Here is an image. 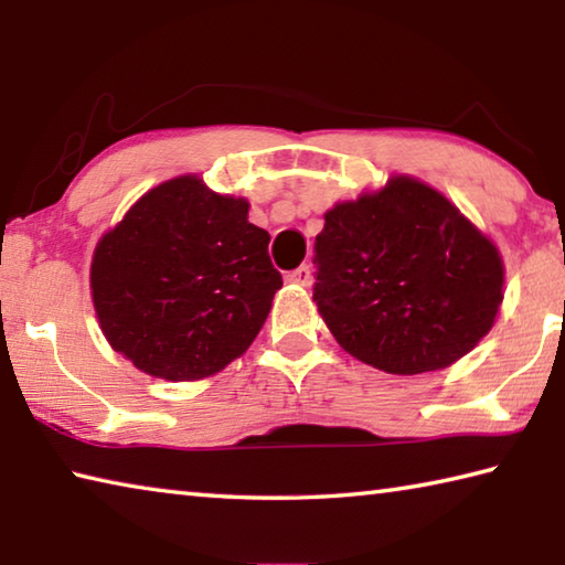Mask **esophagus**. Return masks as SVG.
I'll return each mask as SVG.
<instances>
[{"mask_svg":"<svg viewBox=\"0 0 565 565\" xmlns=\"http://www.w3.org/2000/svg\"><path fill=\"white\" fill-rule=\"evenodd\" d=\"M286 281L299 284V286H309L311 284V269L303 264V266H299V269H294V271L286 274Z\"/></svg>","mask_w":565,"mask_h":565,"instance_id":"34e87169","label":"esophagus"}]
</instances>
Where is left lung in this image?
I'll return each mask as SVG.
<instances>
[{
  "label": "left lung",
  "instance_id": "1",
  "mask_svg": "<svg viewBox=\"0 0 565 565\" xmlns=\"http://www.w3.org/2000/svg\"><path fill=\"white\" fill-rule=\"evenodd\" d=\"M323 218L313 301L351 356L386 374H424L491 331L501 254L436 189L394 177Z\"/></svg>",
  "mask_w": 565,
  "mask_h": 565
}]
</instances>
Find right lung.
I'll use <instances>...</instances> for the list:
<instances>
[{
  "instance_id": "obj_1",
  "label": "right lung",
  "mask_w": 565,
  "mask_h": 565,
  "mask_svg": "<svg viewBox=\"0 0 565 565\" xmlns=\"http://www.w3.org/2000/svg\"><path fill=\"white\" fill-rule=\"evenodd\" d=\"M246 199L177 177L147 191L102 236L92 299L114 351L149 376L196 381L252 347L281 274Z\"/></svg>"
}]
</instances>
